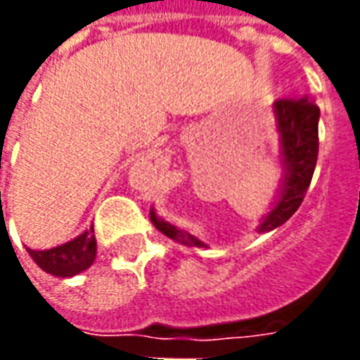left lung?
<instances>
[{"instance_id": "left-lung-1", "label": "left lung", "mask_w": 360, "mask_h": 360, "mask_svg": "<svg viewBox=\"0 0 360 360\" xmlns=\"http://www.w3.org/2000/svg\"><path fill=\"white\" fill-rule=\"evenodd\" d=\"M274 113L278 121L279 144H281V164L285 167L283 188L279 193L276 206L268 212L258 231H271L293 216L301 206L302 198L309 191L312 173L318 160V117L320 108L310 98H281L274 103ZM152 224L173 241H179L188 247H204L200 239L177 229L172 224L160 219L150 212Z\"/></svg>"}]
</instances>
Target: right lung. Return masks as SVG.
I'll list each match as a JSON object with an SVG mask.
<instances>
[{
    "label": "right lung",
    "mask_w": 360,
    "mask_h": 360,
    "mask_svg": "<svg viewBox=\"0 0 360 360\" xmlns=\"http://www.w3.org/2000/svg\"><path fill=\"white\" fill-rule=\"evenodd\" d=\"M36 264L44 271L59 278H71L79 271L92 266L96 258V237L94 229L84 231L73 241L59 245L56 249L32 250L27 249Z\"/></svg>",
    "instance_id": "right-lung-1"
}]
</instances>
